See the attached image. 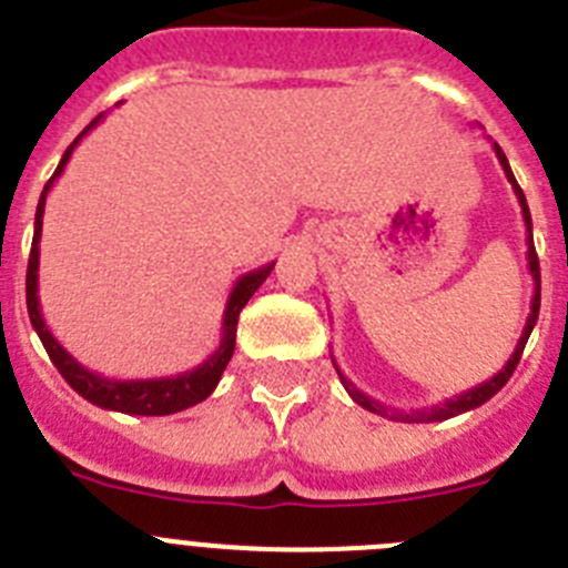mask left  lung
<instances>
[{
  "mask_svg": "<svg viewBox=\"0 0 568 568\" xmlns=\"http://www.w3.org/2000/svg\"><path fill=\"white\" fill-rule=\"evenodd\" d=\"M493 152H496L498 163H501L504 174H507L509 185H513L515 196H518V205H521V213H524V225H527V262H529V273H532V304H529V318H527V326H524L521 337H518V346H515V352H513V355H509V361L504 363L501 372L493 374L490 379H485V383H478V386L467 388V392L456 394V397L445 399V403L430 405V408H416V410H397V408H392V405H383V403H379V399H374V397H368V394H363L361 388H357L355 383H352V379H348L346 374L341 372V368H337L335 357H332V363H335L337 377H341V383H343V388H346V392H348V397L355 399L357 405H363V408H366V410H372V414L386 416V419H397V423H442V419H450V416L465 414V410L478 408V405H485L490 397H496V394L504 388V383H507V379L513 377V372H515V366H518V361H521L524 346H527L529 335H532V329H535V321H538V310H540V267H538V256H535L532 216H529L527 196H524L521 185L515 182L513 169H509L507 154L501 152V145L493 143Z\"/></svg>",
  "mask_w": 568,
  "mask_h": 568,
  "instance_id": "left-lung-1",
  "label": "left lung"
}]
</instances>
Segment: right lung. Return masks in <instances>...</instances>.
<instances>
[{"label":"right lung","instance_id":"right-lung-1","mask_svg":"<svg viewBox=\"0 0 568 568\" xmlns=\"http://www.w3.org/2000/svg\"><path fill=\"white\" fill-rule=\"evenodd\" d=\"M103 114H98L95 121L90 126L83 129L75 140L70 143V149L61 158L59 169L55 174L47 180L44 191L39 196V207H36V227H33V247H30V262H28V315L30 324H33L36 335L41 337L44 343L47 355L53 361V366L59 368L61 377L67 379L72 386V392L81 394L83 399H90L92 405L106 410H121V414H134V416H169L176 414V410H185L191 405L202 403L205 397H211L216 383H220L222 372L231 363L233 348H236V324H239V312L244 310V304L250 301V295L256 293L262 287L264 281H267L270 270L275 267V262L264 264L258 270H250L244 273L242 278L233 284L231 295H227L225 312H222V335H220V346L207 357L205 363H200L191 372L182 374H171V377H145V379H112L103 377V374L92 372L83 363H78L75 357L61 346L59 341L53 337V332L47 329L44 315H41V304H39V242H41V225H44V202L50 189H53V182L59 180L64 165L70 163L72 149L83 140V134L95 129L101 123Z\"/></svg>","mask_w":568,"mask_h":568}]
</instances>
